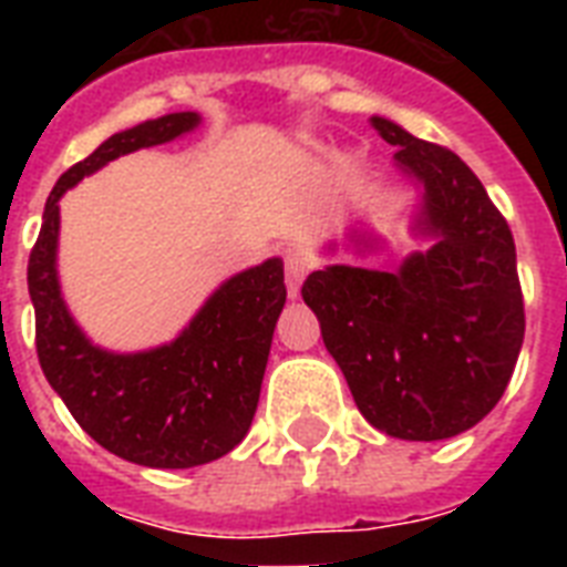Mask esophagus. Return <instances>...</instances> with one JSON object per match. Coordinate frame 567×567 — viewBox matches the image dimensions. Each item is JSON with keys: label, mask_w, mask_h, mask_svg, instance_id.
Wrapping results in <instances>:
<instances>
[{"label": "esophagus", "mask_w": 567, "mask_h": 567, "mask_svg": "<svg viewBox=\"0 0 567 567\" xmlns=\"http://www.w3.org/2000/svg\"><path fill=\"white\" fill-rule=\"evenodd\" d=\"M309 252H302L300 247H291L285 252V279H288V293H291V297L300 293V282L306 279V274H309Z\"/></svg>", "instance_id": "1"}]
</instances>
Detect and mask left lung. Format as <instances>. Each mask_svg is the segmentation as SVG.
I'll list each match as a JSON object with an SVG mask.
<instances>
[{
	"instance_id": "1",
	"label": "left lung",
	"mask_w": 567,
	"mask_h": 567,
	"mask_svg": "<svg viewBox=\"0 0 567 567\" xmlns=\"http://www.w3.org/2000/svg\"><path fill=\"white\" fill-rule=\"evenodd\" d=\"M371 126L423 185L421 229L435 244L394 274L315 270L302 300L368 423L405 441L453 439L492 412L518 362L524 293L515 240L453 150L391 120L371 117Z\"/></svg>"
}]
</instances>
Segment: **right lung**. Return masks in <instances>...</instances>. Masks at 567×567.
I'll use <instances>...</instances> for the list:
<instances>
[{"label":"right lung","mask_w":567,"mask_h":567,"mask_svg":"<svg viewBox=\"0 0 567 567\" xmlns=\"http://www.w3.org/2000/svg\"><path fill=\"white\" fill-rule=\"evenodd\" d=\"M199 123L194 111L146 120L111 135L58 179L29 256L40 368L79 426L114 456L146 467H196L247 435L285 306L282 261L231 276L173 344L117 355L75 327L58 288V199L87 173L144 146L167 144Z\"/></svg>","instance_id":"obj_1"}]
</instances>
